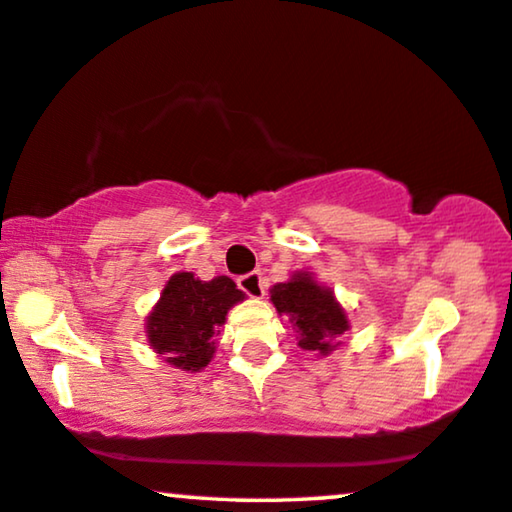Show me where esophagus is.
Segmentation results:
<instances>
[{"label": "esophagus", "mask_w": 512, "mask_h": 512, "mask_svg": "<svg viewBox=\"0 0 512 512\" xmlns=\"http://www.w3.org/2000/svg\"><path fill=\"white\" fill-rule=\"evenodd\" d=\"M237 286H240V289L247 293V296H251V298H263V293H265L263 275L258 270L242 275L240 279H237Z\"/></svg>", "instance_id": "34e87169"}]
</instances>
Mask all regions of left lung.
Instances as JSON below:
<instances>
[{"instance_id":"obj_1","label":"left lung","mask_w":512,"mask_h":512,"mask_svg":"<svg viewBox=\"0 0 512 512\" xmlns=\"http://www.w3.org/2000/svg\"><path fill=\"white\" fill-rule=\"evenodd\" d=\"M272 303L279 314H289L298 333V345L310 352L328 354L333 338L349 328L345 312L335 303L333 291L319 286L310 275L298 272L291 282L272 286Z\"/></svg>"}]
</instances>
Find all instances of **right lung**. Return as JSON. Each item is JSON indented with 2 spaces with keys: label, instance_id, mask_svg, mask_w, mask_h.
Returning a JSON list of instances; mask_svg holds the SVG:
<instances>
[{
  "label": "right lung",
  "instance_id": "add662e5",
  "mask_svg": "<svg viewBox=\"0 0 512 512\" xmlns=\"http://www.w3.org/2000/svg\"><path fill=\"white\" fill-rule=\"evenodd\" d=\"M244 300L230 277L200 282L191 272H177L165 284L156 310L146 319L151 347L170 366L202 370L212 361L214 335L226 324V314Z\"/></svg>",
  "mask_w": 512,
  "mask_h": 512
}]
</instances>
